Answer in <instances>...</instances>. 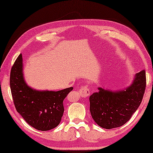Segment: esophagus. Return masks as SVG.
Segmentation results:
<instances>
[{
  "instance_id": "1",
  "label": "esophagus",
  "mask_w": 153,
  "mask_h": 153,
  "mask_svg": "<svg viewBox=\"0 0 153 153\" xmlns=\"http://www.w3.org/2000/svg\"><path fill=\"white\" fill-rule=\"evenodd\" d=\"M90 93H91V92H90L88 88L87 85L83 87L82 88L80 89V91H79V94H80L81 97H83V98H86L88 97V96L90 95Z\"/></svg>"
}]
</instances>
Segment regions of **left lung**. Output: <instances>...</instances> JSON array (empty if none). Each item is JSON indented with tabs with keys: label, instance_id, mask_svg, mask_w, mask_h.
Listing matches in <instances>:
<instances>
[{
	"label": "left lung",
	"instance_id": "obj_1",
	"mask_svg": "<svg viewBox=\"0 0 153 153\" xmlns=\"http://www.w3.org/2000/svg\"><path fill=\"white\" fill-rule=\"evenodd\" d=\"M146 72L134 76L129 86L118 91L98 88L99 91L90 96V111L100 127L113 129L125 124L138 109L145 93Z\"/></svg>",
	"mask_w": 153,
	"mask_h": 153
}]
</instances>
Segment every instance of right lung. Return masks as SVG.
Returning a JSON list of instances; mask_svg holds the SVG:
<instances>
[{"instance_id": "1", "label": "right lung", "mask_w": 153, "mask_h": 153, "mask_svg": "<svg viewBox=\"0 0 153 153\" xmlns=\"http://www.w3.org/2000/svg\"><path fill=\"white\" fill-rule=\"evenodd\" d=\"M23 70V58L20 54L12 66L10 80L16 111L28 125L37 130L55 128L63 115V100L73 88L58 91L34 89L26 83Z\"/></svg>"}]
</instances>
